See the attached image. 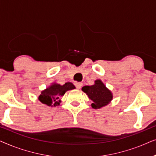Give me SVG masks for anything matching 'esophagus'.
<instances>
[{"instance_id": "1", "label": "esophagus", "mask_w": 156, "mask_h": 156, "mask_svg": "<svg viewBox=\"0 0 156 156\" xmlns=\"http://www.w3.org/2000/svg\"><path fill=\"white\" fill-rule=\"evenodd\" d=\"M82 82H74V85H75L76 86V87L77 89H80L81 87H82Z\"/></svg>"}]
</instances>
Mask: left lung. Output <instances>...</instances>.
I'll list each match as a JSON object with an SVG mask.
<instances>
[{
    "mask_svg": "<svg viewBox=\"0 0 156 156\" xmlns=\"http://www.w3.org/2000/svg\"><path fill=\"white\" fill-rule=\"evenodd\" d=\"M82 90L87 94L88 97L93 103L91 107L93 108H100L110 103L113 99V94L109 89L106 88L105 85L100 80L94 82V84L91 86H84Z\"/></svg>",
    "mask_w": 156,
    "mask_h": 156,
    "instance_id": "1",
    "label": "left lung"
}]
</instances>
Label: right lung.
<instances>
[{"mask_svg": "<svg viewBox=\"0 0 156 156\" xmlns=\"http://www.w3.org/2000/svg\"><path fill=\"white\" fill-rule=\"evenodd\" d=\"M74 89H75V87L71 82H67L64 85L53 83L46 89L41 91L38 99L41 103L51 107L59 106L61 102L59 97L65 94L66 91Z\"/></svg>", "mask_w": 156, "mask_h": 156, "instance_id": "add662e5", "label": "right lung"}]
</instances>
